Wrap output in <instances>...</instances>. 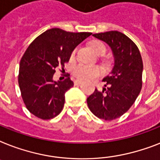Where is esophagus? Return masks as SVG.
Segmentation results:
<instances>
[{
	"mask_svg": "<svg viewBox=\"0 0 160 160\" xmlns=\"http://www.w3.org/2000/svg\"><path fill=\"white\" fill-rule=\"evenodd\" d=\"M75 84H76V85H79V84H81L83 83V81L82 80H75Z\"/></svg>",
	"mask_w": 160,
	"mask_h": 160,
	"instance_id": "34e87169",
	"label": "esophagus"
}]
</instances>
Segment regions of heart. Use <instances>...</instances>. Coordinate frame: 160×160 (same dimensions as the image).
Segmentation results:
<instances>
[{
    "label": "heart",
    "instance_id": "obj_1",
    "mask_svg": "<svg viewBox=\"0 0 160 160\" xmlns=\"http://www.w3.org/2000/svg\"><path fill=\"white\" fill-rule=\"evenodd\" d=\"M92 47H93L96 54L98 56H103L107 52V48L105 46V44L100 41H94L92 43ZM75 54H76V49L71 53V57H74ZM73 72L75 76H76L80 79L89 80V79H92V78L100 75L102 73V70L96 66L79 64L76 67H75Z\"/></svg>",
    "mask_w": 160,
    "mask_h": 160
}]
</instances>
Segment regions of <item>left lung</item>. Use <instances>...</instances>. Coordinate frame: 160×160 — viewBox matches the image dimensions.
<instances>
[{"mask_svg":"<svg viewBox=\"0 0 160 160\" xmlns=\"http://www.w3.org/2000/svg\"><path fill=\"white\" fill-rule=\"evenodd\" d=\"M93 36L108 45L112 52L114 66L103 81L102 91L95 89L87 98L89 110L97 118L112 121L128 111L142 87L143 62L133 41L118 31L94 33Z\"/></svg>","mask_w":160,"mask_h":160,"instance_id":"8db88e82","label":"left lung"}]
</instances>
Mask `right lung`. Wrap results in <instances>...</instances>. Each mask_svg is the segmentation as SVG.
<instances>
[{
	"mask_svg": "<svg viewBox=\"0 0 160 160\" xmlns=\"http://www.w3.org/2000/svg\"><path fill=\"white\" fill-rule=\"evenodd\" d=\"M91 34L51 28L28 46L19 63L18 80L24 104L35 117L48 120L62 112L65 93L74 83L68 74L63 81H55V69L64 67L74 49Z\"/></svg>",
	"mask_w": 160,
	"mask_h": 160,
	"instance_id": "obj_1",
	"label": "right lung"
}]
</instances>
